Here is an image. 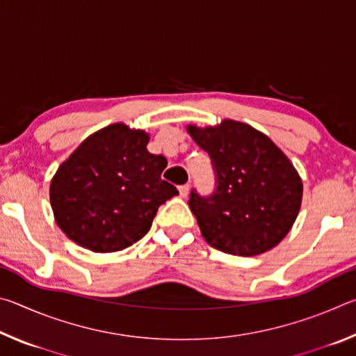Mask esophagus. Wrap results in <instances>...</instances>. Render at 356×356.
Masks as SVG:
<instances>
[{"instance_id": "esophagus-1", "label": "esophagus", "mask_w": 356, "mask_h": 356, "mask_svg": "<svg viewBox=\"0 0 356 356\" xmlns=\"http://www.w3.org/2000/svg\"><path fill=\"white\" fill-rule=\"evenodd\" d=\"M179 193H180V196H182V197H186V196H188V193H190V185H188V184L180 185V186H179Z\"/></svg>"}]
</instances>
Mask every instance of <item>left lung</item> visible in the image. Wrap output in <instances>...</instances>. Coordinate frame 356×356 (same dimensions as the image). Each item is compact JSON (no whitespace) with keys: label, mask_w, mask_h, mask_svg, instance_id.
Returning <instances> with one entry per match:
<instances>
[{"label":"left lung","mask_w":356,"mask_h":356,"mask_svg":"<svg viewBox=\"0 0 356 356\" xmlns=\"http://www.w3.org/2000/svg\"><path fill=\"white\" fill-rule=\"evenodd\" d=\"M188 134L209 154L215 190H191L188 206L206 242L227 254L256 256L275 248L291 231L303 184L291 160L251 125L226 119Z\"/></svg>","instance_id":"left-lung-1"}]
</instances>
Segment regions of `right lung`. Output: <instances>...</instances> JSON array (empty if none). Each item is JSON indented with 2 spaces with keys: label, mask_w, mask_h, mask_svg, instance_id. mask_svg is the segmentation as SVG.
Listing matches in <instances>:
<instances>
[{
  "label": "right lung",
  "mask_w": 356,
  "mask_h": 356,
  "mask_svg": "<svg viewBox=\"0 0 356 356\" xmlns=\"http://www.w3.org/2000/svg\"><path fill=\"white\" fill-rule=\"evenodd\" d=\"M149 135L113 124L86 138L58 168L50 202L61 231L94 252L120 251L146 236L156 210L177 188L161 179L163 155Z\"/></svg>",
  "instance_id": "obj_1"
}]
</instances>
